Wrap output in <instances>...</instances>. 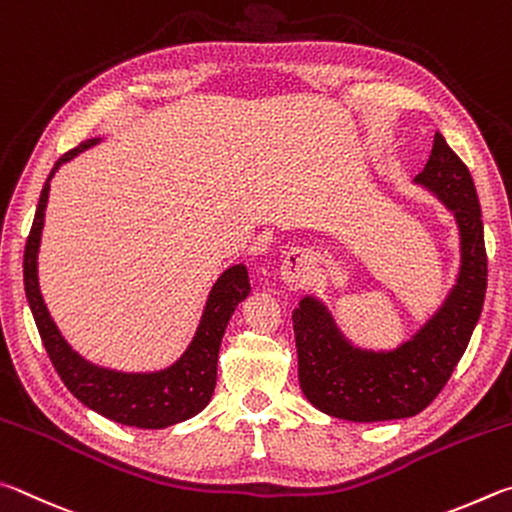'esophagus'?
<instances>
[{"label":"esophagus","instance_id":"34e87169","mask_svg":"<svg viewBox=\"0 0 512 512\" xmlns=\"http://www.w3.org/2000/svg\"><path fill=\"white\" fill-rule=\"evenodd\" d=\"M306 265H308V256L303 254V251H292V254H288V258H285L283 267H281L283 281L297 283V281L306 279Z\"/></svg>","mask_w":512,"mask_h":512}]
</instances>
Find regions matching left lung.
Wrapping results in <instances>:
<instances>
[{
    "label": "left lung",
    "mask_w": 512,
    "mask_h": 512,
    "mask_svg": "<svg viewBox=\"0 0 512 512\" xmlns=\"http://www.w3.org/2000/svg\"><path fill=\"white\" fill-rule=\"evenodd\" d=\"M414 184L454 215L459 272L432 315L393 348H362L339 328L324 301L306 294L292 312L299 384L312 407L351 423H382L423 411L450 380L481 317L488 285L481 206L468 166L436 132Z\"/></svg>",
    "instance_id": "1"
}]
</instances>
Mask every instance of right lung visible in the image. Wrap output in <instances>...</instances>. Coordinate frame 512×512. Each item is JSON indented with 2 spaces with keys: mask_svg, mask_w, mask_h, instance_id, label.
Wrapping results in <instances>:
<instances>
[{
  "mask_svg": "<svg viewBox=\"0 0 512 512\" xmlns=\"http://www.w3.org/2000/svg\"><path fill=\"white\" fill-rule=\"evenodd\" d=\"M101 141L103 139L98 137L83 141L74 150L65 152L51 168L47 182L42 186L33 227L24 249V292L53 369L58 371L65 387L85 407L128 427L164 429L197 416L211 402L215 378H218V355L224 330H227L233 310L251 292L249 274L245 263H236L229 265L215 279L209 297L204 301L193 339L184 348V353L164 369L119 371L89 362L74 351L62 337L47 303H44L38 276V254L53 175L58 173L62 164L76 159L80 152Z\"/></svg>",
  "mask_w": 512,
  "mask_h": 512,
  "instance_id": "right-lung-1",
  "label": "right lung"
}]
</instances>
